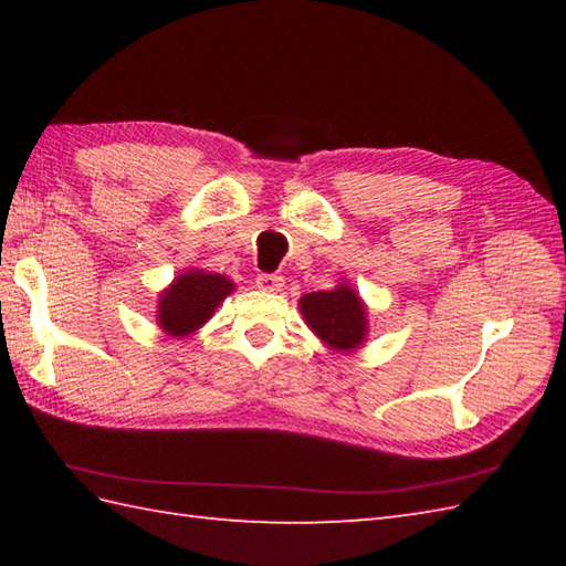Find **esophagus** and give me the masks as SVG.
Instances as JSON below:
<instances>
[{"label":"esophagus","mask_w":566,"mask_h":566,"mask_svg":"<svg viewBox=\"0 0 566 566\" xmlns=\"http://www.w3.org/2000/svg\"><path fill=\"white\" fill-rule=\"evenodd\" d=\"M255 284L260 286L262 292H280L284 286V276L282 274H272V272H262L258 274Z\"/></svg>","instance_id":"34e87169"}]
</instances>
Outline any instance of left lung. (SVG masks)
I'll return each mask as SVG.
<instances>
[{"label":"left lung","mask_w":566,"mask_h":566,"mask_svg":"<svg viewBox=\"0 0 566 566\" xmlns=\"http://www.w3.org/2000/svg\"><path fill=\"white\" fill-rule=\"evenodd\" d=\"M298 308L321 340L338 350H355L363 345L367 333V314L359 296L350 286H338L333 292H311L302 296Z\"/></svg>","instance_id":"left-lung-1"}]
</instances>
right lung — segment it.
Wrapping results in <instances>:
<instances>
[{"label":"right lung","mask_w":566,"mask_h":566,"mask_svg":"<svg viewBox=\"0 0 566 566\" xmlns=\"http://www.w3.org/2000/svg\"><path fill=\"white\" fill-rule=\"evenodd\" d=\"M233 292V282L223 274L185 272L160 296L158 321L170 335L195 333L207 323L223 298Z\"/></svg>","instance_id":"1"}]
</instances>
